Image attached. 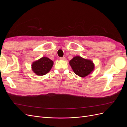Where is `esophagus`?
Wrapping results in <instances>:
<instances>
[{
	"label": "esophagus",
	"mask_w": 127,
	"mask_h": 127,
	"mask_svg": "<svg viewBox=\"0 0 127 127\" xmlns=\"http://www.w3.org/2000/svg\"><path fill=\"white\" fill-rule=\"evenodd\" d=\"M60 59L62 60H66V59L65 57H61V58H60Z\"/></svg>",
	"instance_id": "obj_1"
}]
</instances>
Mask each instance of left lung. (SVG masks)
<instances>
[{
  "label": "left lung",
  "mask_w": 127,
  "mask_h": 127,
  "mask_svg": "<svg viewBox=\"0 0 127 127\" xmlns=\"http://www.w3.org/2000/svg\"><path fill=\"white\" fill-rule=\"evenodd\" d=\"M69 63L73 71L80 77H85L94 70L95 65L93 61L80 56L74 57Z\"/></svg>",
  "instance_id": "1"
}]
</instances>
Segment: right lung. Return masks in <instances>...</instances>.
<instances>
[{
    "instance_id": "add662e5",
    "label": "right lung",
    "mask_w": 127,
    "mask_h": 127,
    "mask_svg": "<svg viewBox=\"0 0 127 127\" xmlns=\"http://www.w3.org/2000/svg\"><path fill=\"white\" fill-rule=\"evenodd\" d=\"M53 65V61L47 57H42L34 61L31 67L32 70L37 76H43L49 72Z\"/></svg>"
}]
</instances>
